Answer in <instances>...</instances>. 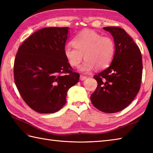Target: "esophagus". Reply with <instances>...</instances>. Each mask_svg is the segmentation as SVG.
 I'll return each instance as SVG.
<instances>
[{"instance_id": "esophagus-1", "label": "esophagus", "mask_w": 153, "mask_h": 153, "mask_svg": "<svg viewBox=\"0 0 153 153\" xmlns=\"http://www.w3.org/2000/svg\"><path fill=\"white\" fill-rule=\"evenodd\" d=\"M79 78H80L81 81H83V80H85L87 78V77L85 76H83V75H81Z\"/></svg>"}]
</instances>
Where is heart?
Listing matches in <instances>:
<instances>
[{"label": "heart", "instance_id": "obj_1", "mask_svg": "<svg viewBox=\"0 0 153 153\" xmlns=\"http://www.w3.org/2000/svg\"><path fill=\"white\" fill-rule=\"evenodd\" d=\"M71 44L74 48H64V56L71 66L76 68L82 63L84 56L85 61L79 69L83 72H89L95 67L97 70L105 69L110 66L115 55L116 46L112 38L93 30L79 32Z\"/></svg>", "mask_w": 153, "mask_h": 153}]
</instances>
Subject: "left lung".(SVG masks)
<instances>
[{"label": "left lung", "instance_id": "left-lung-1", "mask_svg": "<svg viewBox=\"0 0 153 153\" xmlns=\"http://www.w3.org/2000/svg\"><path fill=\"white\" fill-rule=\"evenodd\" d=\"M114 37L116 52L110 66L94 76L98 86L91 95L93 106L106 113L126 108L140 89L143 73L140 49L122 28L105 27Z\"/></svg>", "mask_w": 153, "mask_h": 153}]
</instances>
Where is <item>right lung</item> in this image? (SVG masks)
I'll use <instances>...</instances> for the list:
<instances>
[{"label": "right lung", "mask_w": 153, "mask_h": 153, "mask_svg": "<svg viewBox=\"0 0 153 153\" xmlns=\"http://www.w3.org/2000/svg\"><path fill=\"white\" fill-rule=\"evenodd\" d=\"M69 27H45L19 47L14 65V82L25 103L35 111L50 114L66 102L68 91L79 82L64 54Z\"/></svg>", "instance_id": "1"}]
</instances>
